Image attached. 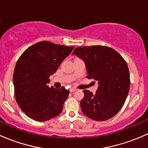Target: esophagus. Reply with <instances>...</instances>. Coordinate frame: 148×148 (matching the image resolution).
<instances>
[{
  "label": "esophagus",
  "mask_w": 148,
  "mask_h": 148,
  "mask_svg": "<svg viewBox=\"0 0 148 148\" xmlns=\"http://www.w3.org/2000/svg\"><path fill=\"white\" fill-rule=\"evenodd\" d=\"M77 90V89H76V88H74V87H72V88H71V89H70V92H76Z\"/></svg>",
  "instance_id": "obj_1"
}]
</instances>
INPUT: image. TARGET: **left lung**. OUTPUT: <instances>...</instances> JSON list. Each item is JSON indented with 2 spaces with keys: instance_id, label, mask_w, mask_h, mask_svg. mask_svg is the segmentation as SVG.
<instances>
[{
  "instance_id": "8db88e82",
  "label": "left lung",
  "mask_w": 148,
  "mask_h": 148,
  "mask_svg": "<svg viewBox=\"0 0 148 148\" xmlns=\"http://www.w3.org/2000/svg\"><path fill=\"white\" fill-rule=\"evenodd\" d=\"M73 54L81 58L86 66L88 79L98 82L93 94L84 90L80 102L86 117L104 121L114 117L125 104L130 90V73L125 59L114 49L107 46H80Z\"/></svg>"
}]
</instances>
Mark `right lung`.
I'll use <instances>...</instances> for the list:
<instances>
[{
  "label": "right lung",
  "mask_w": 148,
  "mask_h": 148,
  "mask_svg": "<svg viewBox=\"0 0 148 148\" xmlns=\"http://www.w3.org/2000/svg\"><path fill=\"white\" fill-rule=\"evenodd\" d=\"M74 49L41 41L28 47L17 61L13 72L16 100L30 118L44 122L62 112L69 91L49 87V77Z\"/></svg>",
  "instance_id": "add662e5"
}]
</instances>
